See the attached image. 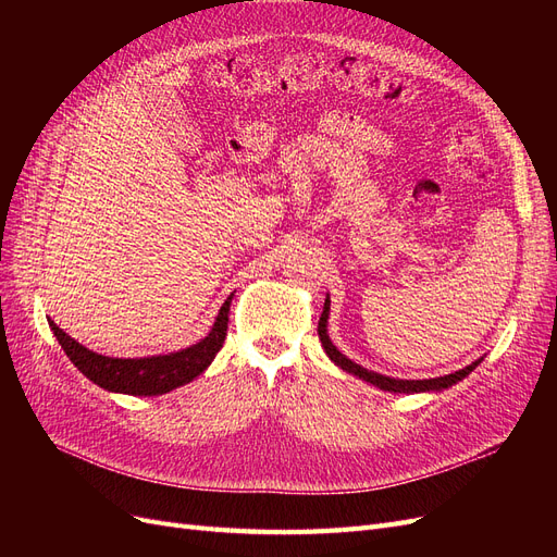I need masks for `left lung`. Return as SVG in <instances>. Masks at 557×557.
I'll return each mask as SVG.
<instances>
[{
	"instance_id": "1",
	"label": "left lung",
	"mask_w": 557,
	"mask_h": 557,
	"mask_svg": "<svg viewBox=\"0 0 557 557\" xmlns=\"http://www.w3.org/2000/svg\"><path fill=\"white\" fill-rule=\"evenodd\" d=\"M327 315H330V299H325V309H323V313H320V320H318L320 344H323V348H325V352L330 356V360H332L336 367H342L344 372H348V374H352V376H358V379H362V381H367V383H372V385H376V387H381V391H387V393H425V391H442V387H448V385H453V383L462 381L469 372H474V369H476L479 362H481V360H476V362H471L469 367L460 369V372L448 374V376H440V379L401 381V379L381 376V374L369 372V369H364V367L356 364L352 360H348V358L344 356V352L336 350V346L330 342L327 330H325Z\"/></svg>"
}]
</instances>
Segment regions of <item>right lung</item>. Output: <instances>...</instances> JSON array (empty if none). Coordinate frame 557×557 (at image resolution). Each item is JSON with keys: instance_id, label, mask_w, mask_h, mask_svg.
Segmentation results:
<instances>
[{"instance_id": "right-lung-1", "label": "right lung", "mask_w": 557, "mask_h": 557, "mask_svg": "<svg viewBox=\"0 0 557 557\" xmlns=\"http://www.w3.org/2000/svg\"><path fill=\"white\" fill-rule=\"evenodd\" d=\"M232 295L225 299V305L218 313L213 330L209 332L207 339L199 344L170 352V356H153V358H107L97 356V352L88 350L74 342L70 334L62 332L53 320H48L50 330L58 336L62 350L66 352L83 376H88L92 383L111 393L123 395H164L174 391L178 385L190 383L195 376H199L215 358V352L223 348L227 336V311H230Z\"/></svg>"}]
</instances>
